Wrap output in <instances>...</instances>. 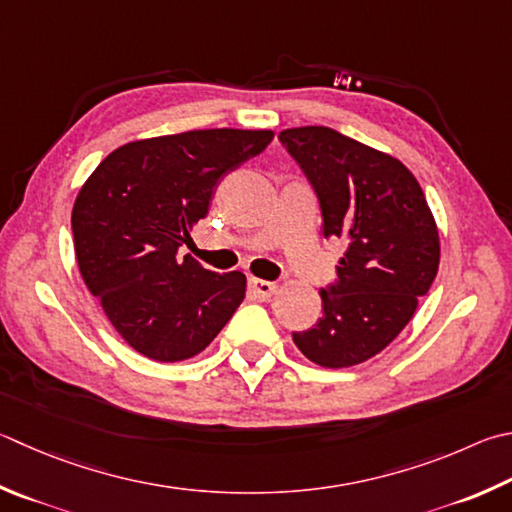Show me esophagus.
<instances>
[{
    "mask_svg": "<svg viewBox=\"0 0 512 512\" xmlns=\"http://www.w3.org/2000/svg\"><path fill=\"white\" fill-rule=\"evenodd\" d=\"M248 288H250V293H253L255 297H259V300H266V297H271L277 291V286L273 282L257 280V277H250Z\"/></svg>",
    "mask_w": 512,
    "mask_h": 512,
    "instance_id": "1",
    "label": "esophagus"
}]
</instances>
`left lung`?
<instances>
[{"instance_id": "8db88e82", "label": "left lung", "mask_w": 512, "mask_h": 512, "mask_svg": "<svg viewBox=\"0 0 512 512\" xmlns=\"http://www.w3.org/2000/svg\"><path fill=\"white\" fill-rule=\"evenodd\" d=\"M318 192L324 237L347 241L338 284L320 291L322 320L293 333L320 367L360 365L383 351L414 318L439 271V228L416 176L392 154L331 127L280 132Z\"/></svg>"}]
</instances>
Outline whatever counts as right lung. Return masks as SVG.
<instances>
[{"label": "right lung", "instance_id": "1", "mask_svg": "<svg viewBox=\"0 0 512 512\" xmlns=\"http://www.w3.org/2000/svg\"><path fill=\"white\" fill-rule=\"evenodd\" d=\"M271 129H192L141 138L100 161L73 203L82 280L145 358L197 356L246 297V275L176 257L208 215L217 181L273 141Z\"/></svg>", "mask_w": 512, "mask_h": 512}]
</instances>
